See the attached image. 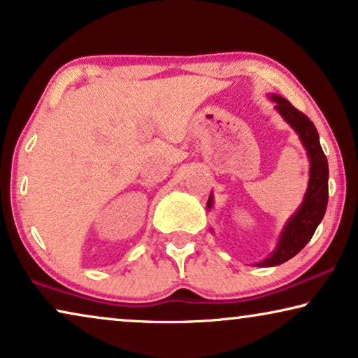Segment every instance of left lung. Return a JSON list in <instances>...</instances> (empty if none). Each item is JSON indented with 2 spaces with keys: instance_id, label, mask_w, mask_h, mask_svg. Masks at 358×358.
<instances>
[{
  "instance_id": "8db88e82",
  "label": "left lung",
  "mask_w": 358,
  "mask_h": 358,
  "mask_svg": "<svg viewBox=\"0 0 358 358\" xmlns=\"http://www.w3.org/2000/svg\"><path fill=\"white\" fill-rule=\"evenodd\" d=\"M270 98L276 103L275 109L280 112L282 119L292 127V130L301 138L307 156L310 159V178H308V188L306 196H303L302 204L294 215L286 222L275 250L262 262L255 264L257 266L281 265L301 252L306 248V244L312 239L320 222L323 220L328 206V161L322 146H320L315 125L287 99L281 98L278 94H271ZM212 204L213 196L210 193L209 201H207V209L210 210Z\"/></svg>"
}]
</instances>
